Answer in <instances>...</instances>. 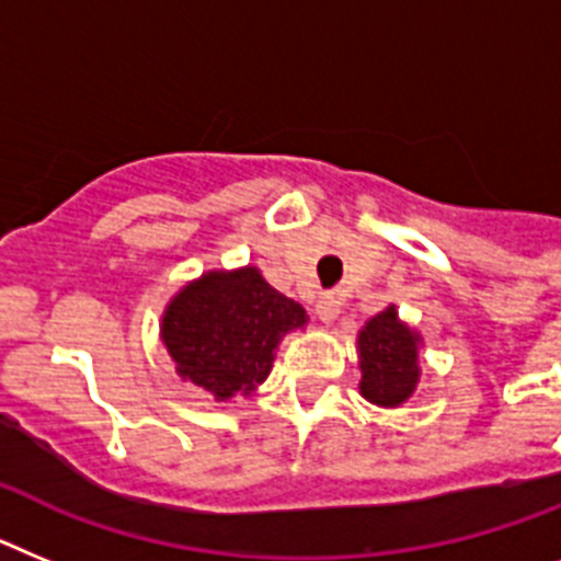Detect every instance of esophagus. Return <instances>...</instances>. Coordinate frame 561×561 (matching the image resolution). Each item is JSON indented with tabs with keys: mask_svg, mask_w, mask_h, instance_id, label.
<instances>
[{
	"mask_svg": "<svg viewBox=\"0 0 561 561\" xmlns=\"http://www.w3.org/2000/svg\"><path fill=\"white\" fill-rule=\"evenodd\" d=\"M341 313V305L335 296H321L319 301H316V316H319L321 324H333L335 319H339Z\"/></svg>",
	"mask_w": 561,
	"mask_h": 561,
	"instance_id": "obj_1",
	"label": "esophagus"
}]
</instances>
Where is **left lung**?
Returning a JSON list of instances; mask_svg holds the SVG:
<instances>
[{"mask_svg": "<svg viewBox=\"0 0 561 561\" xmlns=\"http://www.w3.org/2000/svg\"><path fill=\"white\" fill-rule=\"evenodd\" d=\"M358 392L369 403L383 409H398L415 396L421 383V347L423 339L415 328L398 316L396 305L383 308L358 330Z\"/></svg>", "mask_w": 561, "mask_h": 561, "instance_id": "obj_1", "label": "left lung"}]
</instances>
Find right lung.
<instances>
[{"mask_svg":"<svg viewBox=\"0 0 561 561\" xmlns=\"http://www.w3.org/2000/svg\"><path fill=\"white\" fill-rule=\"evenodd\" d=\"M305 324V308L267 285L260 267H220L169 299L160 341L178 378L228 403L253 396L271 375L282 339Z\"/></svg>","mask_w":561,"mask_h":561,"instance_id":"obj_1","label":"right lung"}]
</instances>
